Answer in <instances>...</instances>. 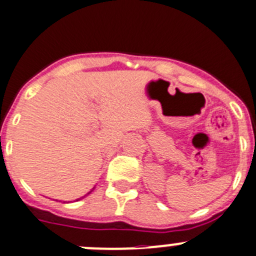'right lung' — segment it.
<instances>
[{"label":"right lung","instance_id":"1","mask_svg":"<svg viewBox=\"0 0 256 256\" xmlns=\"http://www.w3.org/2000/svg\"><path fill=\"white\" fill-rule=\"evenodd\" d=\"M92 190H94V188H92ZM92 190H90V192L88 193V194H90V193H92ZM88 194H85V196H88ZM85 196H84V197H85Z\"/></svg>","mask_w":256,"mask_h":256}]
</instances>
